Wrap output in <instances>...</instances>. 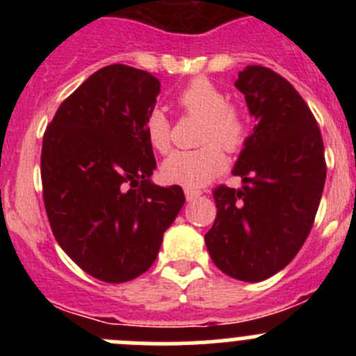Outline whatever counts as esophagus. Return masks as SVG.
I'll list each match as a JSON object with an SVG mask.
<instances>
[{"instance_id": "esophagus-1", "label": "esophagus", "mask_w": 356, "mask_h": 356, "mask_svg": "<svg viewBox=\"0 0 356 356\" xmlns=\"http://www.w3.org/2000/svg\"><path fill=\"white\" fill-rule=\"evenodd\" d=\"M184 195L188 201H195L196 198H200L201 191H198V189H184Z\"/></svg>"}]
</instances>
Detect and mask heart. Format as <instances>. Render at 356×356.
Instances as JSON below:
<instances>
[{
    "instance_id": "obj_1",
    "label": "heart",
    "mask_w": 356,
    "mask_h": 356,
    "mask_svg": "<svg viewBox=\"0 0 356 356\" xmlns=\"http://www.w3.org/2000/svg\"><path fill=\"white\" fill-rule=\"evenodd\" d=\"M225 95L208 79L196 77L179 91L177 105L188 115L203 118L200 149H179L163 161V177L172 184L188 189L203 188L225 168V156L220 149L238 152L246 139L248 124L238 106L225 103ZM145 134L149 146L167 153L172 145L170 120L163 110L153 108L145 120ZM220 145V149L218 146Z\"/></svg>"
}]
</instances>
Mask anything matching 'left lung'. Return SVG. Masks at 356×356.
I'll list each match as a JSON object with an SVG mask.
<instances>
[{"label": "left lung", "instance_id": "8db88e82", "mask_svg": "<svg viewBox=\"0 0 356 356\" xmlns=\"http://www.w3.org/2000/svg\"><path fill=\"white\" fill-rule=\"evenodd\" d=\"M234 86L257 125L232 168L243 188L215 189L217 217L204 243L224 274L260 282L282 270L303 246L327 168L317 120L284 77L248 65Z\"/></svg>", "mask_w": 356, "mask_h": 356}]
</instances>
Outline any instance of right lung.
I'll use <instances>...</instances> for the list:
<instances>
[{
    "mask_svg": "<svg viewBox=\"0 0 356 356\" xmlns=\"http://www.w3.org/2000/svg\"><path fill=\"white\" fill-rule=\"evenodd\" d=\"M158 92L149 72L103 67L60 105L42 138V198L53 234L103 282L145 274L186 201L181 186L152 182L156 161L145 120Z\"/></svg>",
    "mask_w": 356,
    "mask_h": 356,
    "instance_id": "add662e5",
    "label": "right lung"
}]
</instances>
